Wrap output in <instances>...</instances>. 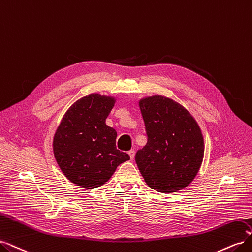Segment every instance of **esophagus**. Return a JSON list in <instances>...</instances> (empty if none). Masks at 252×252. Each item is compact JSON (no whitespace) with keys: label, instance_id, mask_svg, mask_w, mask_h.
Here are the masks:
<instances>
[{"label":"esophagus","instance_id":"34e87169","mask_svg":"<svg viewBox=\"0 0 252 252\" xmlns=\"http://www.w3.org/2000/svg\"><path fill=\"white\" fill-rule=\"evenodd\" d=\"M128 155H129V157H130L131 159H133V158H134L135 152H134V150H129V151H128Z\"/></svg>","mask_w":252,"mask_h":252}]
</instances>
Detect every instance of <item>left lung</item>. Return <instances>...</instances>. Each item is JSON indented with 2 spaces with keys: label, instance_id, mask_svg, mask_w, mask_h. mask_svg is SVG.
I'll return each mask as SVG.
<instances>
[{
  "label": "left lung",
  "instance_id": "8db88e82",
  "mask_svg": "<svg viewBox=\"0 0 252 252\" xmlns=\"http://www.w3.org/2000/svg\"><path fill=\"white\" fill-rule=\"evenodd\" d=\"M139 106L148 139L136 152V165L150 188L178 192L201 168L205 150L201 128L192 114L172 98L147 96Z\"/></svg>",
  "mask_w": 252,
  "mask_h": 252
}]
</instances>
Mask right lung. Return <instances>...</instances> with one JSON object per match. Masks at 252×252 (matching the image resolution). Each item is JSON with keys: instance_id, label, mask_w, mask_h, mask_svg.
Segmentation results:
<instances>
[{"instance_id": "right-lung-1", "label": "right lung", "mask_w": 252, "mask_h": 252, "mask_svg": "<svg viewBox=\"0 0 252 252\" xmlns=\"http://www.w3.org/2000/svg\"><path fill=\"white\" fill-rule=\"evenodd\" d=\"M116 97L90 94L74 102L53 135L52 149L65 177L82 188L104 185L117 167L130 159L116 147V129L106 125Z\"/></svg>"}]
</instances>
